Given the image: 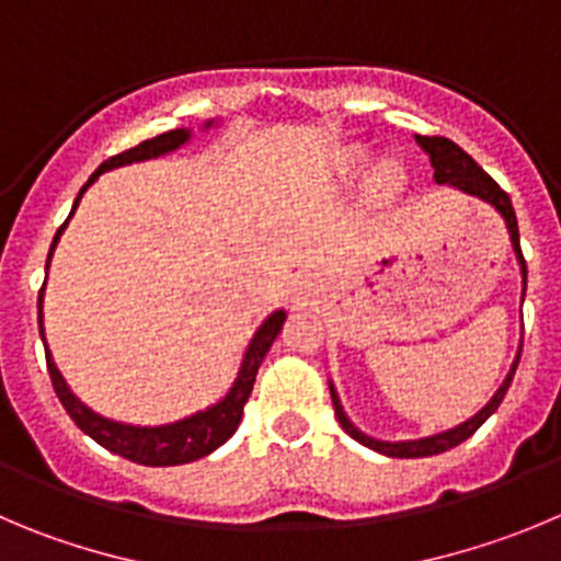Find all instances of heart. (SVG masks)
<instances>
[{
	"instance_id": "heart-1",
	"label": "heart",
	"mask_w": 561,
	"mask_h": 561,
	"mask_svg": "<svg viewBox=\"0 0 561 561\" xmlns=\"http://www.w3.org/2000/svg\"><path fill=\"white\" fill-rule=\"evenodd\" d=\"M365 162H368V154H365V149H354L352 154H348V160H345V169L352 171V174H357V171L365 169ZM401 180H404V174H401L399 162L396 160H381L379 165H376L374 171V191L381 193V196H387V193H396L401 187Z\"/></svg>"
}]
</instances>
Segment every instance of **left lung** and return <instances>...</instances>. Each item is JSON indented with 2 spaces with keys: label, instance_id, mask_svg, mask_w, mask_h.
<instances>
[{
  "label": "left lung",
  "instance_id": "8db88e82",
  "mask_svg": "<svg viewBox=\"0 0 561 561\" xmlns=\"http://www.w3.org/2000/svg\"><path fill=\"white\" fill-rule=\"evenodd\" d=\"M415 140H417V146H421V149L428 154V162H432V169H434V182H437V185H451V187H457V191L468 193V196L481 198V202L490 204V207H493L495 213L504 218L506 232H510V240H512V249H515V256H517V265H520L523 298H526V274L528 271H526V260H523V251H520V232H517V216H515V207H512V198L506 196V193L501 191L499 182H495L490 174H484V169H481L479 162H476L468 151L459 149L454 140L437 138V135H434V138H428V135H415ZM520 352L523 348H517L515 363H512L510 374H506V379L501 381V387L495 390L493 399L486 401V404L481 407L473 417H468V421L459 423V426L448 428V432H439V434H432V437H421V439H399V443L370 437V434L359 432V428L348 421L343 404H340L337 390H334V385L329 381L334 415H337L340 426L345 428V434L357 439V443H363V446H368L370 451H379V454H385V457H392V459L434 457V454H443V451H448V448L465 443V439H468L470 434H473L476 428L486 421V417L499 410L501 401H504V396H506V390H510V385H512V376H515L517 363H520Z\"/></svg>",
  "mask_w": 561,
  "mask_h": 561
}]
</instances>
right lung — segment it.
<instances>
[{"mask_svg": "<svg viewBox=\"0 0 561 561\" xmlns=\"http://www.w3.org/2000/svg\"><path fill=\"white\" fill-rule=\"evenodd\" d=\"M216 127V118H209L204 124V129ZM191 140V129H171V133H162L157 138L144 140L138 144L135 149L122 151V154L110 157L99 165L96 171L91 174V180L82 185V191L77 193L75 198V207L68 213L66 224L57 229L55 240H51V249L49 256H46V274H49V263H51V254H55L57 243H60V234L66 232L68 221L71 216L77 213L80 207V198L85 196L88 187L104 174V171H113V169H122V165H129V162H144V160H154V157L162 154H171L176 151L180 146H185ZM46 287V282H44ZM44 287L38 293V329H41V340H44V348H46V368H49L51 376V387H55L57 399H60L62 410L71 415V421L82 428L91 439H96L99 446L107 448V451L118 454V457L129 459V462H138L146 465V468H169V465H185V462H196V459L207 457V454L216 451L218 446H224L240 426V417H243V404L249 401L251 396V387H254L256 379V370L263 365L265 354L268 348L274 345L276 334L282 332V323H285L287 312L285 310H276L260 323V329L254 332V337L249 340L245 345V354L240 359V370L234 376L232 387L229 392L224 396L221 401H216L213 407L207 410H198L193 415L182 417V421L174 423H162V426H133V423H122V421H110V417L99 415L93 412L91 407L82 404L77 399L71 387L66 385L62 374L57 370L55 359H51L49 345H46V334H44Z\"/></svg>", "mask_w": 561, "mask_h": 561, "instance_id": "1", "label": "right lung"}]
</instances>
